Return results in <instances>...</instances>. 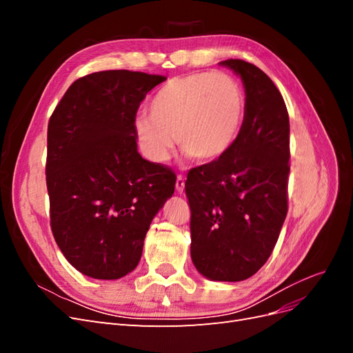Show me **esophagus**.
<instances>
[{
    "mask_svg": "<svg viewBox=\"0 0 353 353\" xmlns=\"http://www.w3.org/2000/svg\"><path fill=\"white\" fill-rule=\"evenodd\" d=\"M184 187H185V179L183 175H178L176 176V183H175V188L178 193H183L184 191Z\"/></svg>",
    "mask_w": 353,
    "mask_h": 353,
    "instance_id": "esophagus-1",
    "label": "esophagus"
}]
</instances>
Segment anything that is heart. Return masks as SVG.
<instances>
[{"mask_svg": "<svg viewBox=\"0 0 353 353\" xmlns=\"http://www.w3.org/2000/svg\"><path fill=\"white\" fill-rule=\"evenodd\" d=\"M138 116L137 140L152 162L163 163L178 144L199 162H213L236 143L245 114L241 83L227 73L196 72L172 78Z\"/></svg>", "mask_w": 353, "mask_h": 353, "instance_id": "obj_1", "label": "heart"}]
</instances>
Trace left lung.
<instances>
[{"label": "left lung", "mask_w": 353, "mask_h": 353, "mask_svg": "<svg viewBox=\"0 0 353 353\" xmlns=\"http://www.w3.org/2000/svg\"><path fill=\"white\" fill-rule=\"evenodd\" d=\"M221 65L245 88L241 131L230 150L188 170L191 259L215 281H241L271 256L288 210L290 123L283 95L252 63Z\"/></svg>", "instance_id": "obj_1"}]
</instances>
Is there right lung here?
<instances>
[{
  "label": "right lung",
  "mask_w": 353,
  "mask_h": 353,
  "mask_svg": "<svg viewBox=\"0 0 353 353\" xmlns=\"http://www.w3.org/2000/svg\"><path fill=\"white\" fill-rule=\"evenodd\" d=\"M166 78L103 70L74 81L48 122L50 225L79 272L117 280L141 259L150 223L174 194L176 175L137 152L135 116Z\"/></svg>",
  "instance_id": "1"
}]
</instances>
